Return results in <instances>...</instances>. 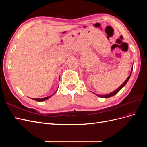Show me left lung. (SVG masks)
Returning a JSON list of instances; mask_svg holds the SVG:
<instances>
[{
	"label": "left lung",
	"instance_id": "8db88e82",
	"mask_svg": "<svg viewBox=\"0 0 147 147\" xmlns=\"http://www.w3.org/2000/svg\"><path fill=\"white\" fill-rule=\"evenodd\" d=\"M133 67V66H132ZM132 67L131 68V74H130V75H129V76L127 77V78H126V80L125 81H124V82L121 84V86H119L117 90H115V91H113V92H110V93H109V94H104V95H100V94H96V93H94V92H93L94 93V94H96V95H97V96L98 97H102V98H109V97H112L113 96H114V95H115L116 94H117V93L119 91V90H121V88H123L124 86L126 85V84L127 83V82H128V80H129V79L130 78V77H131V74H132Z\"/></svg>",
	"mask_w": 147,
	"mask_h": 147
}]
</instances>
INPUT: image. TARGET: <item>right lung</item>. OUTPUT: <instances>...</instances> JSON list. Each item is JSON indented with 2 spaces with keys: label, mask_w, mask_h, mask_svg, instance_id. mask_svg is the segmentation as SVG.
<instances>
[{
  "label": "right lung",
  "mask_w": 147,
  "mask_h": 147,
  "mask_svg": "<svg viewBox=\"0 0 147 147\" xmlns=\"http://www.w3.org/2000/svg\"><path fill=\"white\" fill-rule=\"evenodd\" d=\"M58 89V88H57ZM57 90L55 91V92L54 93V94H51V96H48V97H43V98H38V99H33V100H36V101H37V102H42V101H45V100H48L49 98H50V97L52 96H53L54 95L55 93L56 92V91H57Z\"/></svg>",
  "instance_id": "obj_1"
}]
</instances>
